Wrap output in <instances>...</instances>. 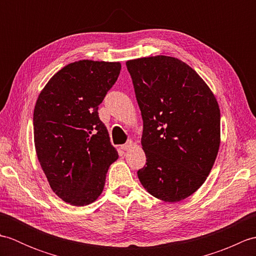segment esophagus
I'll list each match as a JSON object with an SVG mask.
<instances>
[{
    "label": "esophagus",
    "mask_w": 256,
    "mask_h": 256,
    "mask_svg": "<svg viewBox=\"0 0 256 256\" xmlns=\"http://www.w3.org/2000/svg\"><path fill=\"white\" fill-rule=\"evenodd\" d=\"M133 146H134V143L132 142V140H128V143H125V144L121 145V148H122L123 150H130V148H132Z\"/></svg>",
    "instance_id": "esophagus-1"
}]
</instances>
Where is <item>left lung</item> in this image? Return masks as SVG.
I'll list each match as a JSON object with an SVG mask.
<instances>
[{"mask_svg": "<svg viewBox=\"0 0 256 256\" xmlns=\"http://www.w3.org/2000/svg\"><path fill=\"white\" fill-rule=\"evenodd\" d=\"M143 118L146 166L138 172L155 198L178 202L201 187L220 146V108L202 78L177 58L126 62Z\"/></svg>", "mask_w": 256, "mask_h": 256, "instance_id": "1", "label": "left lung"}]
</instances>
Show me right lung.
<instances>
[{
    "label": "right lung",
    "instance_id": "add662e5",
    "mask_svg": "<svg viewBox=\"0 0 256 256\" xmlns=\"http://www.w3.org/2000/svg\"><path fill=\"white\" fill-rule=\"evenodd\" d=\"M120 72V62H74L38 96L32 118L37 158L52 192L69 204L96 201L118 157L98 108Z\"/></svg>",
    "mask_w": 256,
    "mask_h": 256
}]
</instances>
